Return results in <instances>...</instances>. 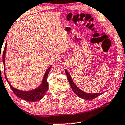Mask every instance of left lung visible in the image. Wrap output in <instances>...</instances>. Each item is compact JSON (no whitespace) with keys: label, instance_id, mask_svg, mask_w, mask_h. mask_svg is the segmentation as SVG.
Segmentation results:
<instances>
[{"label":"left lung","instance_id":"obj_1","mask_svg":"<svg viewBox=\"0 0 125 125\" xmlns=\"http://www.w3.org/2000/svg\"><path fill=\"white\" fill-rule=\"evenodd\" d=\"M65 72H66L67 77V79L68 82L70 84L72 89H73V92L75 94H76L78 97L83 98L84 100H92L94 99L96 97H97L98 96L101 95L103 94V93H94V94H91V93H86L84 91L81 90L76 85V84L74 83V82H73V79H72L71 76H70V73H68V72L67 71V70L65 69Z\"/></svg>","mask_w":125,"mask_h":125}]
</instances>
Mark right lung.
Segmentation results:
<instances>
[{
  "label": "right lung",
  "instance_id": "right-lung-1",
  "mask_svg": "<svg viewBox=\"0 0 125 125\" xmlns=\"http://www.w3.org/2000/svg\"><path fill=\"white\" fill-rule=\"evenodd\" d=\"M6 49H7V42L6 43V45H5L4 50L3 53V64H4V70H5V56H6ZM51 67H52V66L49 67L47 69L46 71L45 72L43 80L42 81L41 84H40V85H39V87H38L37 88H36L32 89V90H31V91H21L16 88H15L12 87V86L10 84L9 81H8L7 79V78L6 73H5V72H4L5 78H6L8 84H9L10 86V87L11 88L12 90L13 91V92L15 93V94L17 96V97L27 101L33 102V101H39V100H41L42 98L44 97L45 94L46 93L47 90H48L49 85H48V83L47 82V76H48L49 71H50Z\"/></svg>",
  "mask_w": 125,
  "mask_h": 125
}]
</instances>
